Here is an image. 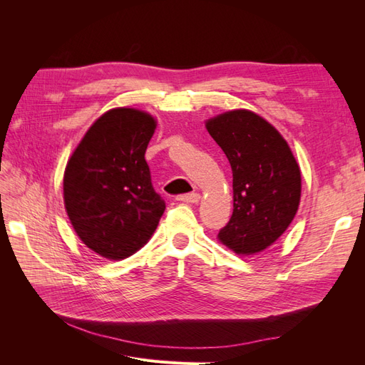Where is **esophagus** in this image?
Segmentation results:
<instances>
[{"label": "esophagus", "mask_w": 365, "mask_h": 365, "mask_svg": "<svg viewBox=\"0 0 365 365\" xmlns=\"http://www.w3.org/2000/svg\"><path fill=\"white\" fill-rule=\"evenodd\" d=\"M176 200L182 201V202H190L195 204L201 200V195L200 193H184V195H178L176 196Z\"/></svg>", "instance_id": "obj_1"}]
</instances>
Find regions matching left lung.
Returning <instances> with one entry per match:
<instances>
[{"label": "left lung", "instance_id": "obj_1", "mask_svg": "<svg viewBox=\"0 0 365 365\" xmlns=\"http://www.w3.org/2000/svg\"><path fill=\"white\" fill-rule=\"evenodd\" d=\"M205 126L233 172V215L217 237L237 254L260 252L292 222L300 168L277 129L247 109L220 114Z\"/></svg>", "mask_w": 365, "mask_h": 365}]
</instances>
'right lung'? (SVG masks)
Masks as SVG:
<instances>
[{"label": "right lung", "mask_w": 365, "mask_h": 365, "mask_svg": "<svg viewBox=\"0 0 365 365\" xmlns=\"http://www.w3.org/2000/svg\"><path fill=\"white\" fill-rule=\"evenodd\" d=\"M155 126L138 109H111L88 129L65 169L63 202L73 228L102 257L132 256L164 213L145 160Z\"/></svg>", "instance_id": "add662e5"}]
</instances>
